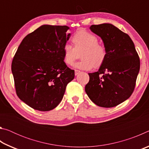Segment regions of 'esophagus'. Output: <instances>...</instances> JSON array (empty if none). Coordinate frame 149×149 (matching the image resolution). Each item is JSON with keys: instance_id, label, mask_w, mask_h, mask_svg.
Masks as SVG:
<instances>
[{"instance_id": "esophagus-1", "label": "esophagus", "mask_w": 149, "mask_h": 149, "mask_svg": "<svg viewBox=\"0 0 149 149\" xmlns=\"http://www.w3.org/2000/svg\"><path fill=\"white\" fill-rule=\"evenodd\" d=\"M79 73H81V72L79 71V70H75V75H77L78 74H79Z\"/></svg>"}]
</instances>
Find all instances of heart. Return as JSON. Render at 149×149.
<instances>
[{
    "mask_svg": "<svg viewBox=\"0 0 149 149\" xmlns=\"http://www.w3.org/2000/svg\"><path fill=\"white\" fill-rule=\"evenodd\" d=\"M72 41L74 47L65 43L63 47V57L65 64L72 65L78 58V54L82 60L75 63V68L91 70L95 66L100 67L107 57V50L101 44L96 35L84 30H80L73 35Z\"/></svg>",
    "mask_w": 149,
    "mask_h": 149,
    "instance_id": "b5f03b06",
    "label": "heart"
}]
</instances>
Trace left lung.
<instances>
[{"label":"left lung","mask_w":149,"mask_h":149,"mask_svg":"<svg viewBox=\"0 0 149 149\" xmlns=\"http://www.w3.org/2000/svg\"><path fill=\"white\" fill-rule=\"evenodd\" d=\"M90 29L102 39L107 57L97 72L89 74L85 92L99 107H114L129 99L134 91L139 57L130 37L114 25H92Z\"/></svg>","instance_id":"obj_1"}]
</instances>
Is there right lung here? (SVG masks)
<instances>
[{
	"mask_svg": "<svg viewBox=\"0 0 149 149\" xmlns=\"http://www.w3.org/2000/svg\"><path fill=\"white\" fill-rule=\"evenodd\" d=\"M70 27L42 25L25 37L12 62L16 94L35 110L49 111L64 97L74 79V70L67 66L63 47L68 41Z\"/></svg>",
	"mask_w": 149,
	"mask_h": 149,
	"instance_id": "1",
	"label": "right lung"
}]
</instances>
